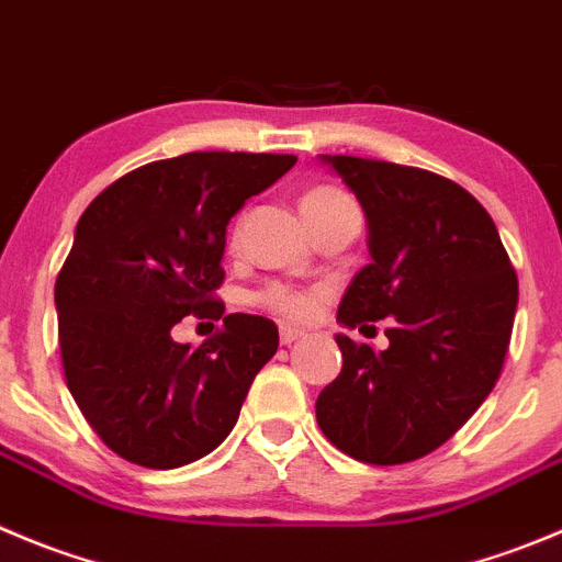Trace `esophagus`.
<instances>
[{"label": "esophagus", "mask_w": 562, "mask_h": 562, "mask_svg": "<svg viewBox=\"0 0 562 562\" xmlns=\"http://www.w3.org/2000/svg\"><path fill=\"white\" fill-rule=\"evenodd\" d=\"M303 336L301 328H295V325H281V345H292V341H297Z\"/></svg>", "instance_id": "34e87169"}]
</instances>
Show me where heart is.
Listing matches in <instances>:
<instances>
[{
    "label": "heart",
    "instance_id": "1",
    "mask_svg": "<svg viewBox=\"0 0 562 562\" xmlns=\"http://www.w3.org/2000/svg\"><path fill=\"white\" fill-rule=\"evenodd\" d=\"M345 198L341 192L330 190V187H317V190H308L301 201V210H314V206H325L334 204ZM256 301L261 303L265 308L276 314H284V317H308L317 306V295L314 292H297L290 290V286H267L265 292L256 295Z\"/></svg>",
    "mask_w": 562,
    "mask_h": 562
}]
</instances>
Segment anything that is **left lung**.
I'll return each instance as SVG.
<instances>
[{
    "label": "left lung",
    "mask_w": 562,
    "mask_h": 562,
    "mask_svg": "<svg viewBox=\"0 0 562 562\" xmlns=\"http://www.w3.org/2000/svg\"><path fill=\"white\" fill-rule=\"evenodd\" d=\"M367 215L370 265L336 323L392 317L375 352L336 334L341 372L317 422L356 461L394 467L438 450L483 405L502 372L518 278L488 212L456 181L408 165L319 154Z\"/></svg>",
    "instance_id": "8db88e82"
}]
</instances>
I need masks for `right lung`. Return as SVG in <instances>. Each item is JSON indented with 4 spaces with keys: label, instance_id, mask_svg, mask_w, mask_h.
I'll use <instances>...</instances> for the list:
<instances>
[{
    "label": "right lung",
    "instance_id": "add662e5",
    "mask_svg": "<svg viewBox=\"0 0 562 562\" xmlns=\"http://www.w3.org/2000/svg\"><path fill=\"white\" fill-rule=\"evenodd\" d=\"M292 154L192 151L112 181L82 212L55 284L60 352L79 411L112 452L148 469L210 456L237 425L278 328L228 314L198 351L169 339L187 313L223 316L226 226Z\"/></svg>",
    "mask_w": 562,
    "mask_h": 562
}]
</instances>
